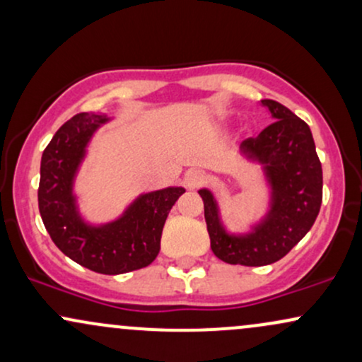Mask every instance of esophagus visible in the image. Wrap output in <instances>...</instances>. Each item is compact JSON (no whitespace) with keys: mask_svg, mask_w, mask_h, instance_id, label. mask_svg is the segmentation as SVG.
Here are the masks:
<instances>
[{"mask_svg":"<svg viewBox=\"0 0 362 362\" xmlns=\"http://www.w3.org/2000/svg\"><path fill=\"white\" fill-rule=\"evenodd\" d=\"M184 182L187 189H199V187H202L207 182V175L206 172H202V170L192 168L185 173Z\"/></svg>","mask_w":362,"mask_h":362,"instance_id":"34e87169","label":"esophagus"}]
</instances>
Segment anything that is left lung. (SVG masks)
Here are the masks:
<instances>
[{
    "label": "left lung",
    "instance_id": "8db88e82",
    "mask_svg": "<svg viewBox=\"0 0 362 362\" xmlns=\"http://www.w3.org/2000/svg\"><path fill=\"white\" fill-rule=\"evenodd\" d=\"M274 122L242 143L248 158L264 165L272 204L264 221L248 235H228L209 190H199L211 248L226 264L260 267L281 260L310 231L320 213L323 175L308 124L276 100H262Z\"/></svg>",
    "mask_w": 362,
    "mask_h": 362
}]
</instances>
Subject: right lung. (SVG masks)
Segmentation results:
<instances>
[{
    "mask_svg": "<svg viewBox=\"0 0 362 362\" xmlns=\"http://www.w3.org/2000/svg\"><path fill=\"white\" fill-rule=\"evenodd\" d=\"M107 115L81 112L57 129L42 153L39 211L56 247L69 259L98 274H124L148 267L160 252L167 216L182 187L141 195L119 219L88 226L74 204L73 180L93 132Z\"/></svg>",
    "mask_w": 362,
    "mask_h": 362,
    "instance_id": "add662e5",
    "label": "right lung"
}]
</instances>
